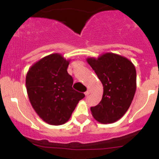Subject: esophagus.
Listing matches in <instances>:
<instances>
[{"label":"esophagus","mask_w":159,"mask_h":159,"mask_svg":"<svg viewBox=\"0 0 159 159\" xmlns=\"http://www.w3.org/2000/svg\"><path fill=\"white\" fill-rule=\"evenodd\" d=\"M84 94H85V95H89V94H90V91H89V90H88L87 92H85V93H84Z\"/></svg>","instance_id":"1"}]
</instances>
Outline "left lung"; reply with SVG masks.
I'll return each instance as SVG.
<instances>
[{"mask_svg": "<svg viewBox=\"0 0 159 159\" xmlns=\"http://www.w3.org/2000/svg\"><path fill=\"white\" fill-rule=\"evenodd\" d=\"M86 60L103 87L101 101L91 107L92 116L101 123H115L127 111L134 96L135 67L127 58L112 52Z\"/></svg>", "mask_w": 159, "mask_h": 159, "instance_id": "left-lung-1", "label": "left lung"}]
</instances>
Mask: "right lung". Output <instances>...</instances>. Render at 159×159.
<instances>
[{"instance_id": "right-lung-1", "label": "right lung", "mask_w": 159, "mask_h": 159, "mask_svg": "<svg viewBox=\"0 0 159 159\" xmlns=\"http://www.w3.org/2000/svg\"><path fill=\"white\" fill-rule=\"evenodd\" d=\"M70 60L52 53L32 64L26 75V89L32 107L39 117L50 125L67 123L84 93L72 88L67 73Z\"/></svg>"}]
</instances>
